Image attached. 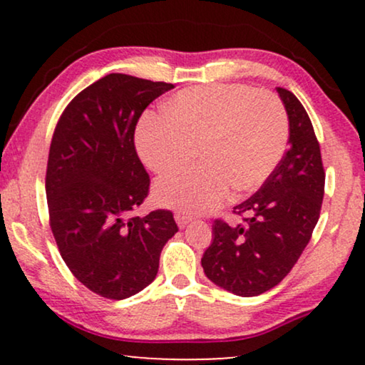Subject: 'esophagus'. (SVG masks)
Wrapping results in <instances>:
<instances>
[{"label":"esophagus","mask_w":365,"mask_h":365,"mask_svg":"<svg viewBox=\"0 0 365 365\" xmlns=\"http://www.w3.org/2000/svg\"><path fill=\"white\" fill-rule=\"evenodd\" d=\"M174 219H176V222H178V226L181 227V229H184L187 226L189 222L192 221V217H189V216H186V214H181V212H178L176 216H174Z\"/></svg>","instance_id":"34e87169"}]
</instances>
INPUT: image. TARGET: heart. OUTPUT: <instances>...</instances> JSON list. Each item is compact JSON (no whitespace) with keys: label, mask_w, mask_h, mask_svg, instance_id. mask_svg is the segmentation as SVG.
Here are the masks:
<instances>
[{"label":"heart","mask_w":365,"mask_h":365,"mask_svg":"<svg viewBox=\"0 0 365 365\" xmlns=\"http://www.w3.org/2000/svg\"><path fill=\"white\" fill-rule=\"evenodd\" d=\"M168 116L146 114L136 148L153 173L187 166L197 148L206 164L161 179L154 197L164 207L202 214L221 206L234 187L257 189L281 161L287 118L276 96L244 84L186 89L166 103Z\"/></svg>","instance_id":"heart-1"}]
</instances>
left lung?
Masks as SVG:
<instances>
[{"instance_id":"8db88e82","label":"left lung","mask_w":365,"mask_h":365,"mask_svg":"<svg viewBox=\"0 0 365 365\" xmlns=\"http://www.w3.org/2000/svg\"><path fill=\"white\" fill-rule=\"evenodd\" d=\"M289 119V149L262 187L237 204L244 224L214 221L201 264L209 281L241 297L277 286L311 241L326 174L311 119L291 91L276 88Z\"/></svg>"}]
</instances>
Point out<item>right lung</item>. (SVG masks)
<instances>
[{"instance_id":"obj_1","label":"right lung","mask_w":365,"mask_h":365,"mask_svg":"<svg viewBox=\"0 0 365 365\" xmlns=\"http://www.w3.org/2000/svg\"><path fill=\"white\" fill-rule=\"evenodd\" d=\"M173 88L108 74L68 104L54 129L46 169L51 231L69 271L101 297L121 301L148 287L178 232L171 211L133 216L149 191L134 129Z\"/></svg>"}]
</instances>
